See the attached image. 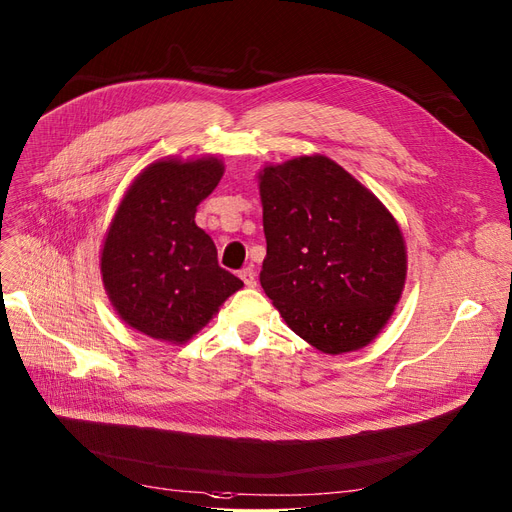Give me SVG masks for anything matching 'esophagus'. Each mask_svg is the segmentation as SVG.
I'll list each match as a JSON object with an SVG mask.
<instances>
[{"label":"esophagus","mask_w":512,"mask_h":512,"mask_svg":"<svg viewBox=\"0 0 512 512\" xmlns=\"http://www.w3.org/2000/svg\"><path fill=\"white\" fill-rule=\"evenodd\" d=\"M240 280L247 284V286H255L257 284V280H255V270L253 268H244V270H240Z\"/></svg>","instance_id":"1"}]
</instances>
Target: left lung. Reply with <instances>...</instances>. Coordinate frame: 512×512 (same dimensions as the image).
<instances>
[{"instance_id":"left-lung-1","label":"left lung","mask_w":512,"mask_h":512,"mask_svg":"<svg viewBox=\"0 0 512 512\" xmlns=\"http://www.w3.org/2000/svg\"><path fill=\"white\" fill-rule=\"evenodd\" d=\"M259 192L268 242L259 282L284 322L324 353L368 345L406 280L393 215L320 154L265 167Z\"/></svg>"}]
</instances>
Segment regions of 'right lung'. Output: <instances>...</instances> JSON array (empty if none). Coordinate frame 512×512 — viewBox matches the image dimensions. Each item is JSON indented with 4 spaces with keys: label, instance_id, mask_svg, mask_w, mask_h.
Returning a JSON list of instances; mask_svg holds the SVG:
<instances>
[{
    "label": "right lung",
    "instance_id": "obj_1",
    "mask_svg": "<svg viewBox=\"0 0 512 512\" xmlns=\"http://www.w3.org/2000/svg\"><path fill=\"white\" fill-rule=\"evenodd\" d=\"M224 175L217 159H165L123 196L102 249V280L117 314L152 339L184 343L242 280L219 268L217 249L194 224L198 203Z\"/></svg>",
    "mask_w": 512,
    "mask_h": 512
}]
</instances>
